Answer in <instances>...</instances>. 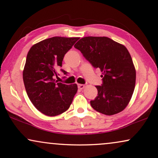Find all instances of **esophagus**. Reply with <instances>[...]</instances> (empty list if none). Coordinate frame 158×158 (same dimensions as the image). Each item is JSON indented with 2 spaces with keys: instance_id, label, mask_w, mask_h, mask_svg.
<instances>
[{
  "instance_id": "1",
  "label": "esophagus",
  "mask_w": 158,
  "mask_h": 158,
  "mask_svg": "<svg viewBox=\"0 0 158 158\" xmlns=\"http://www.w3.org/2000/svg\"><path fill=\"white\" fill-rule=\"evenodd\" d=\"M77 85H78V88L79 90H82V89H84L85 86V85L84 84H78Z\"/></svg>"
}]
</instances>
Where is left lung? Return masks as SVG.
<instances>
[{"label": "left lung", "instance_id": "8db88e82", "mask_svg": "<svg viewBox=\"0 0 158 158\" xmlns=\"http://www.w3.org/2000/svg\"><path fill=\"white\" fill-rule=\"evenodd\" d=\"M94 68H99L102 85L90 105L99 113L113 115L127 106L135 85L136 72L124 45L106 36H86L74 45Z\"/></svg>", "mask_w": 158, "mask_h": 158}]
</instances>
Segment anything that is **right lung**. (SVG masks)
<instances>
[{
	"label": "right lung",
	"mask_w": 158,
	"mask_h": 158,
	"mask_svg": "<svg viewBox=\"0 0 158 158\" xmlns=\"http://www.w3.org/2000/svg\"><path fill=\"white\" fill-rule=\"evenodd\" d=\"M78 37H52L30 48L23 73L27 96L41 113L56 116L69 108L78 88L76 84L66 85L54 79L62 66L65 54L75 44ZM64 74L67 72L61 69Z\"/></svg>",
	"instance_id": "1"
}]
</instances>
